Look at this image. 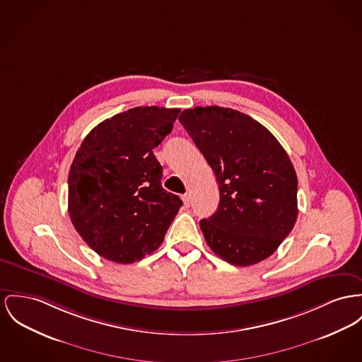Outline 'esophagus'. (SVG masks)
<instances>
[{
  "label": "esophagus",
  "mask_w": 362,
  "mask_h": 362,
  "mask_svg": "<svg viewBox=\"0 0 362 362\" xmlns=\"http://www.w3.org/2000/svg\"><path fill=\"white\" fill-rule=\"evenodd\" d=\"M181 199H182V202H184V206H185V207H189V206H191V194H189V193L182 194V196H181Z\"/></svg>",
  "instance_id": "34e87169"
}]
</instances>
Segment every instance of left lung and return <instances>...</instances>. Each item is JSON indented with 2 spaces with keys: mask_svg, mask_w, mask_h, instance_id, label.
<instances>
[{
  "mask_svg": "<svg viewBox=\"0 0 362 362\" xmlns=\"http://www.w3.org/2000/svg\"><path fill=\"white\" fill-rule=\"evenodd\" d=\"M178 121L217 177V211L200 221L209 247L232 265L264 261L298 217V178L287 152L265 126L232 108L184 110Z\"/></svg>",
  "mask_w": 362,
  "mask_h": 362,
  "instance_id": "left-lung-1",
  "label": "left lung"
}]
</instances>
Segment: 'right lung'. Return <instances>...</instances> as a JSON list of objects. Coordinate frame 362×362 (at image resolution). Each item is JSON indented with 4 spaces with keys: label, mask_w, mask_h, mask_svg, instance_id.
Instances as JSON below:
<instances>
[{
    "label": "right lung",
    "mask_w": 362,
    "mask_h": 362,
    "mask_svg": "<svg viewBox=\"0 0 362 362\" xmlns=\"http://www.w3.org/2000/svg\"><path fill=\"white\" fill-rule=\"evenodd\" d=\"M178 114V108H132L98 123L76 151L69 214L100 257L133 264L163 243L182 200L163 189V171L152 149Z\"/></svg>",
    "instance_id": "add662e5"
}]
</instances>
